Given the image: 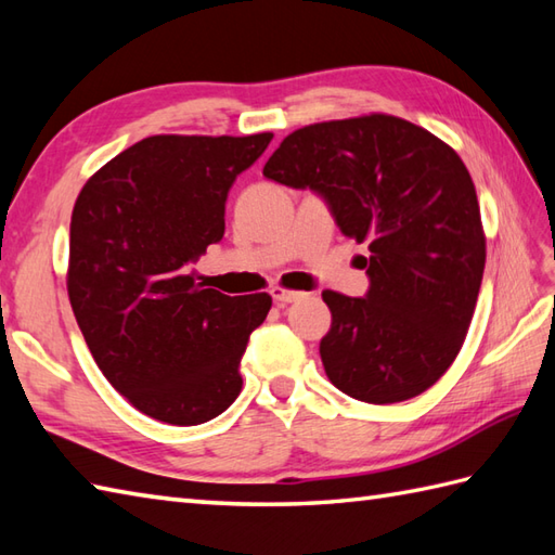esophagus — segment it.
I'll use <instances>...</instances> for the list:
<instances>
[{
  "instance_id": "1",
  "label": "esophagus",
  "mask_w": 555,
  "mask_h": 555,
  "mask_svg": "<svg viewBox=\"0 0 555 555\" xmlns=\"http://www.w3.org/2000/svg\"><path fill=\"white\" fill-rule=\"evenodd\" d=\"M269 293H271V298H274L276 305L296 302V300H300L305 296V293H300V291H288V288H281V286H274Z\"/></svg>"
}]
</instances>
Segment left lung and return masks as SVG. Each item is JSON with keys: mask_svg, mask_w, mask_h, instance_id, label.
Here are the masks:
<instances>
[{"mask_svg": "<svg viewBox=\"0 0 555 555\" xmlns=\"http://www.w3.org/2000/svg\"><path fill=\"white\" fill-rule=\"evenodd\" d=\"M281 185L320 195L340 233L370 245L364 298L324 291L320 356L364 403L415 398L451 367L479 296L487 243L475 183L424 128L372 114L305 126L264 164Z\"/></svg>", "mask_w": 555, "mask_h": 555, "instance_id": "8db88e82", "label": "left lung"}]
</instances>
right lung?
<instances>
[{"instance_id":"add662e5","label":"right lung","mask_w":555,"mask_h":555,"mask_svg":"<svg viewBox=\"0 0 555 555\" xmlns=\"http://www.w3.org/2000/svg\"><path fill=\"white\" fill-rule=\"evenodd\" d=\"M271 133L152 135L82 185L68 231V298L107 382L140 412L195 427L241 393L267 293L223 296L191 269L223 238L235 176Z\"/></svg>"}]
</instances>
